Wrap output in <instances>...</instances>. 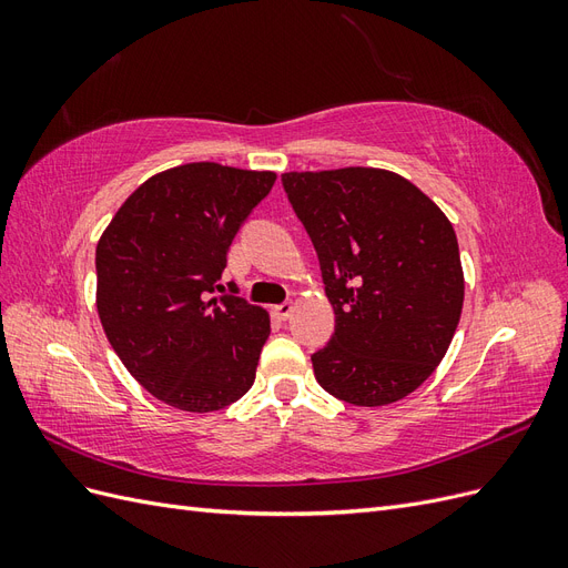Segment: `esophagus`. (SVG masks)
Segmentation results:
<instances>
[{"instance_id":"obj_1","label":"esophagus","mask_w":568,"mask_h":568,"mask_svg":"<svg viewBox=\"0 0 568 568\" xmlns=\"http://www.w3.org/2000/svg\"><path fill=\"white\" fill-rule=\"evenodd\" d=\"M272 313H274V317H277V320H288L291 317V313H294V303H291V301H284V303H280V305H274L272 307Z\"/></svg>"}]
</instances>
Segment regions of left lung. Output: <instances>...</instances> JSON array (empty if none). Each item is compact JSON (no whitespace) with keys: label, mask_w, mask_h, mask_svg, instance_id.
<instances>
[{"label":"left lung","mask_w":568,"mask_h":568,"mask_svg":"<svg viewBox=\"0 0 568 568\" xmlns=\"http://www.w3.org/2000/svg\"><path fill=\"white\" fill-rule=\"evenodd\" d=\"M320 257L336 329L313 355L320 386L359 407L405 398L448 353L464 303L450 220L379 168L284 173Z\"/></svg>","instance_id":"8db88e82"}]
</instances>
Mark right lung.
I'll return each mask as SVG.
<instances>
[{
  "label": "right lung",
  "instance_id": "obj_1",
  "mask_svg": "<svg viewBox=\"0 0 568 568\" xmlns=\"http://www.w3.org/2000/svg\"><path fill=\"white\" fill-rule=\"evenodd\" d=\"M277 180L186 163L136 186L97 244V311L128 372L184 412L236 403L255 382L270 315L220 284L232 239Z\"/></svg>",
  "mask_w": 568,
  "mask_h": 568
}]
</instances>
